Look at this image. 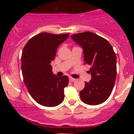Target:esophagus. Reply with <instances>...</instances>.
I'll return each instance as SVG.
<instances>
[{"label": "esophagus", "instance_id": "obj_1", "mask_svg": "<svg viewBox=\"0 0 134 134\" xmlns=\"http://www.w3.org/2000/svg\"><path fill=\"white\" fill-rule=\"evenodd\" d=\"M76 80V79L75 78H72V77H69V81L70 82H75V81Z\"/></svg>", "mask_w": 134, "mask_h": 134}]
</instances>
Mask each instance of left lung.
Here are the masks:
<instances>
[{
    "mask_svg": "<svg viewBox=\"0 0 134 134\" xmlns=\"http://www.w3.org/2000/svg\"><path fill=\"white\" fill-rule=\"evenodd\" d=\"M71 37L83 49L85 63L91 66V79L85 82L80 92L81 99L87 104H100L110 96L115 82L117 59L113 47L104 38L90 32Z\"/></svg>",
    "mask_w": 134,
    "mask_h": 134,
    "instance_id": "obj_1",
    "label": "left lung"
}]
</instances>
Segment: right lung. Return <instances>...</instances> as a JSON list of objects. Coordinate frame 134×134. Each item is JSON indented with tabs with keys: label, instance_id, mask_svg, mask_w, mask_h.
Here are the masks:
<instances>
[{
	"label": "right lung",
	"instance_id": "1",
	"mask_svg": "<svg viewBox=\"0 0 134 134\" xmlns=\"http://www.w3.org/2000/svg\"><path fill=\"white\" fill-rule=\"evenodd\" d=\"M69 36V34H39L23 48L21 69L24 82L32 98L42 106L54 107L64 99V88L68 86L69 78L54 75L51 63L58 47Z\"/></svg>",
	"mask_w": 134,
	"mask_h": 134
}]
</instances>
